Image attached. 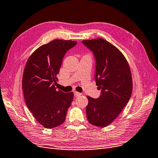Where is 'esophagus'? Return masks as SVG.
<instances>
[{
    "instance_id": "1",
    "label": "esophagus",
    "mask_w": 158,
    "mask_h": 158,
    "mask_svg": "<svg viewBox=\"0 0 158 158\" xmlns=\"http://www.w3.org/2000/svg\"><path fill=\"white\" fill-rule=\"evenodd\" d=\"M74 95L75 97H78V96H80V95H81V93H78V92H77V91H75V92H74Z\"/></svg>"
}]
</instances>
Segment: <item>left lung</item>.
<instances>
[{"mask_svg": "<svg viewBox=\"0 0 158 158\" xmlns=\"http://www.w3.org/2000/svg\"><path fill=\"white\" fill-rule=\"evenodd\" d=\"M81 42L94 55L96 84L102 90L97 99L87 96V120L93 125L106 127L119 116L131 98L130 67L122 52L107 40L100 38Z\"/></svg>", "mask_w": 158, "mask_h": 158, "instance_id": "1", "label": "left lung"}]
</instances>
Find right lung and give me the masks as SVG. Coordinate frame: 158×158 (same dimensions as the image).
Returning <instances> with one entry per match:
<instances>
[{"instance_id":"right-lung-1","label":"right lung","mask_w":158,"mask_h":158,"mask_svg":"<svg viewBox=\"0 0 158 158\" xmlns=\"http://www.w3.org/2000/svg\"><path fill=\"white\" fill-rule=\"evenodd\" d=\"M76 41L54 40L37 48L26 62L22 90L27 107L40 125L52 129L62 124L74 94L56 91V75L67 50Z\"/></svg>"}]
</instances>
